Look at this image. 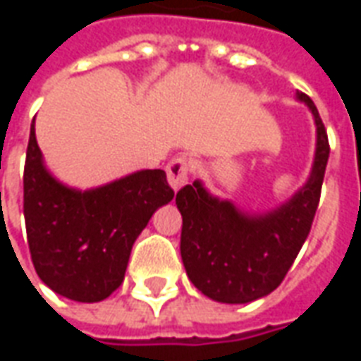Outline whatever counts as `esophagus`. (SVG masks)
Masks as SVG:
<instances>
[{"label": "esophagus", "instance_id": "esophagus-1", "mask_svg": "<svg viewBox=\"0 0 361 361\" xmlns=\"http://www.w3.org/2000/svg\"><path fill=\"white\" fill-rule=\"evenodd\" d=\"M191 168H193V162H191L189 158H183V157L173 158V160L168 162V166H166V173H168V181H170V185H172L176 191L188 183V176Z\"/></svg>", "mask_w": 361, "mask_h": 361}]
</instances>
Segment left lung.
Wrapping results in <instances>:
<instances>
[{"mask_svg": "<svg viewBox=\"0 0 361 361\" xmlns=\"http://www.w3.org/2000/svg\"><path fill=\"white\" fill-rule=\"evenodd\" d=\"M317 149L310 180L290 201L267 214H247L212 197L197 180L178 191L181 212V261L189 280L214 302L247 303L271 294L284 280L310 235L329 160V137L315 104Z\"/></svg>", "mask_w": 361, "mask_h": 361, "instance_id": "obj_1", "label": "left lung"}]
</instances>
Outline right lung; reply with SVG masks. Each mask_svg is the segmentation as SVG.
Instances as JSON below:
<instances>
[{
    "label": "right lung",
    "mask_w": 361,
    "mask_h": 361,
    "mask_svg": "<svg viewBox=\"0 0 361 361\" xmlns=\"http://www.w3.org/2000/svg\"><path fill=\"white\" fill-rule=\"evenodd\" d=\"M25 222L32 265L56 294L102 302L119 288L137 235L173 199L164 170H141L102 188L59 183L42 162L30 126L23 173Z\"/></svg>",
    "instance_id": "obj_1"
}]
</instances>
